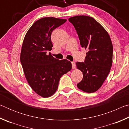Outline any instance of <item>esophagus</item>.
<instances>
[{"instance_id": "1", "label": "esophagus", "mask_w": 129, "mask_h": 129, "mask_svg": "<svg viewBox=\"0 0 129 129\" xmlns=\"http://www.w3.org/2000/svg\"><path fill=\"white\" fill-rule=\"evenodd\" d=\"M72 69H75L76 68V63L75 62H72Z\"/></svg>"}]
</instances>
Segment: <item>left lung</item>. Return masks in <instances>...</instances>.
Instances as JSON below:
<instances>
[{
	"label": "left lung",
	"instance_id": "left-lung-1",
	"mask_svg": "<svg viewBox=\"0 0 129 129\" xmlns=\"http://www.w3.org/2000/svg\"><path fill=\"white\" fill-rule=\"evenodd\" d=\"M78 34L80 45L88 50L84 62H77L83 78L77 86L87 93L97 91L110 72L113 48L109 34L93 17L76 16L69 19Z\"/></svg>",
	"mask_w": 129,
	"mask_h": 129
}]
</instances>
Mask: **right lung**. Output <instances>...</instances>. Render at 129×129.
Wrapping results in <instances>:
<instances>
[{"label":"right lung","instance_id":"obj_1","mask_svg":"<svg viewBox=\"0 0 129 129\" xmlns=\"http://www.w3.org/2000/svg\"><path fill=\"white\" fill-rule=\"evenodd\" d=\"M66 19L43 17L35 21L26 34L20 54L24 73L31 88L43 97L53 94L61 76L72 69L71 62L54 58L51 34Z\"/></svg>","mask_w":129,"mask_h":129}]
</instances>
